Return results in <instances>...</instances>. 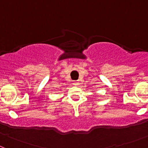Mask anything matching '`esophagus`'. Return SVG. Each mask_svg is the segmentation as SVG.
I'll return each mask as SVG.
<instances>
[{
    "mask_svg": "<svg viewBox=\"0 0 148 148\" xmlns=\"http://www.w3.org/2000/svg\"><path fill=\"white\" fill-rule=\"evenodd\" d=\"M73 84L75 85V86H77V85L79 84V82H77V81H74V82H73Z\"/></svg>",
    "mask_w": 148,
    "mask_h": 148,
    "instance_id": "obj_1",
    "label": "esophagus"
}]
</instances>
